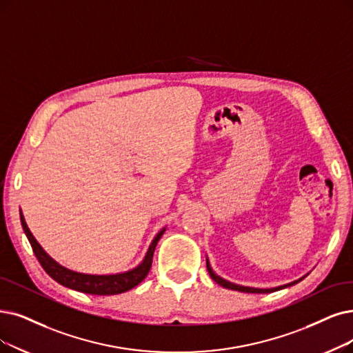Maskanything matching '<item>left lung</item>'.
Segmentation results:
<instances>
[{
	"label": "left lung",
	"instance_id": "obj_1",
	"mask_svg": "<svg viewBox=\"0 0 353 353\" xmlns=\"http://www.w3.org/2000/svg\"><path fill=\"white\" fill-rule=\"evenodd\" d=\"M207 270H208V274H210V276L213 278V279L216 281V283H217L219 285H221V287H224V288H229V290H234V291H242V292L266 294V292H274V291H278V290H283V288H285V287H290V285H294V284H297V283H299V281H294V283H291V284H287V285H281V287H276V288H266V290H262V288H252V287H242V285H237V284L229 283V281H225V279H223L221 276L216 275V274L213 272V270H211V266H210L208 261H207Z\"/></svg>",
	"mask_w": 353,
	"mask_h": 353
}]
</instances>
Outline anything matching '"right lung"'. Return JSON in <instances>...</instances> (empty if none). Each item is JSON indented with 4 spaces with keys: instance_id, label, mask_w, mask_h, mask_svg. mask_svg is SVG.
Instances as JSON below:
<instances>
[{
    "instance_id": "obj_1",
    "label": "right lung",
    "mask_w": 353,
    "mask_h": 353,
    "mask_svg": "<svg viewBox=\"0 0 353 353\" xmlns=\"http://www.w3.org/2000/svg\"><path fill=\"white\" fill-rule=\"evenodd\" d=\"M20 220H21L23 230H24L27 239H29L34 255H36L37 261L40 262L41 268L46 271V274L50 278H53L56 283H59L63 287H68L70 290H75L79 292L92 294V295H116V294L129 291L142 283L150 271L154 248H157L159 239L162 237V234L165 232V229L161 230L157 234V237L153 239V242L149 246V250L146 253L143 262L140 263L137 268H134V270H132L129 272L116 274V275H88V274H79L75 271H70V270H68V268L53 261L43 250V248L37 243L32 232L29 230V228H27L21 211H20Z\"/></svg>"
}]
</instances>
